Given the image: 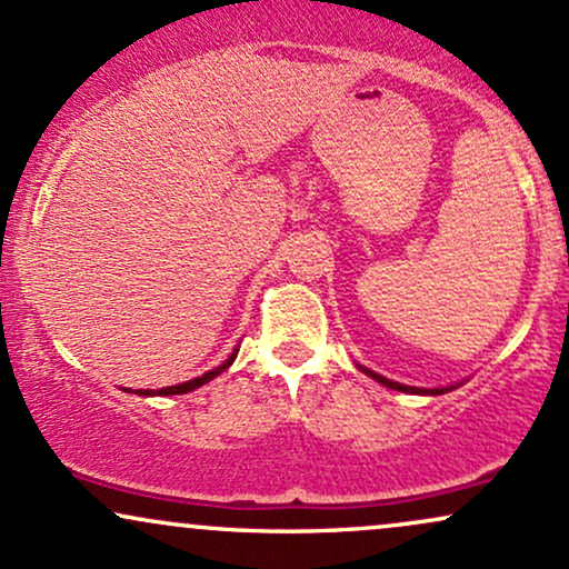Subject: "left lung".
Returning <instances> with one entry per match:
<instances>
[{"instance_id": "8db88e82", "label": "left lung", "mask_w": 569, "mask_h": 569, "mask_svg": "<svg viewBox=\"0 0 569 569\" xmlns=\"http://www.w3.org/2000/svg\"><path fill=\"white\" fill-rule=\"evenodd\" d=\"M356 367L361 369L363 375H369L371 380H375V382H380V385H385V388H390V390H401V393H417V396H441V393H449V390H452V385H449V388H411V385H401V382H393V380H388V377L377 375V371H371V369H367V367H361V363H356Z\"/></svg>"}]
</instances>
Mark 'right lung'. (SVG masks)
<instances>
[{"label": "right lung", "mask_w": 569, "mask_h": 569, "mask_svg": "<svg viewBox=\"0 0 569 569\" xmlns=\"http://www.w3.org/2000/svg\"><path fill=\"white\" fill-rule=\"evenodd\" d=\"M234 358H238V348L232 350V356L227 358V361L221 363V367L211 369V371H206V375H202V377H194V380H187V382L171 385V388H160V390H136V393H139V396H154V393H158V396H179V393H189V390H194V388H200V385L211 382L213 377H219V375H221V371H224V369H230ZM126 390H128V393H133V390H130V388H126Z\"/></svg>", "instance_id": "obj_1"}]
</instances>
